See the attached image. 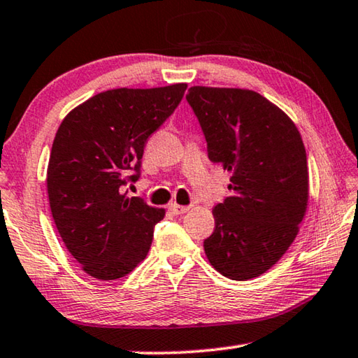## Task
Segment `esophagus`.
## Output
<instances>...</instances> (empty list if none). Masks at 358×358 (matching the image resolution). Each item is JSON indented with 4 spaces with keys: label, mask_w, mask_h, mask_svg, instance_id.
Instances as JSON below:
<instances>
[{
    "label": "esophagus",
    "mask_w": 358,
    "mask_h": 358,
    "mask_svg": "<svg viewBox=\"0 0 358 358\" xmlns=\"http://www.w3.org/2000/svg\"><path fill=\"white\" fill-rule=\"evenodd\" d=\"M169 210L172 212L173 215H183L189 210V207H185V206H178V203H170Z\"/></svg>",
    "instance_id": "34e87169"
}]
</instances>
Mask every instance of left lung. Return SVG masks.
<instances>
[{"label":"left lung","mask_w":358,"mask_h":358,"mask_svg":"<svg viewBox=\"0 0 358 358\" xmlns=\"http://www.w3.org/2000/svg\"><path fill=\"white\" fill-rule=\"evenodd\" d=\"M186 100L208 159L232 175V194L212 210L215 229L203 250L220 274L250 280L285 255L308 210L303 138L292 119L255 90L194 86Z\"/></svg>","instance_id":"1"}]
</instances>
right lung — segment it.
<instances>
[{
	"label": "right lung",
	"mask_w": 358,
	"mask_h": 358,
	"mask_svg": "<svg viewBox=\"0 0 358 358\" xmlns=\"http://www.w3.org/2000/svg\"><path fill=\"white\" fill-rule=\"evenodd\" d=\"M186 87L105 90L68 113L57 130L46 178L50 212L68 252L90 277L121 279L148 255L166 210L130 197L122 186L137 181L146 141Z\"/></svg>",
	"instance_id": "1"
}]
</instances>
